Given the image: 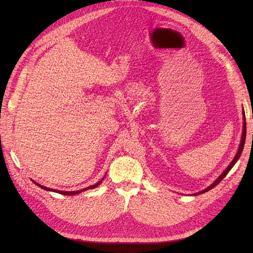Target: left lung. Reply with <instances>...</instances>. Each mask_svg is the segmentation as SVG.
Instances as JSON below:
<instances>
[{"label": "left lung", "instance_id": "left-lung-1", "mask_svg": "<svg viewBox=\"0 0 253 253\" xmlns=\"http://www.w3.org/2000/svg\"><path fill=\"white\" fill-rule=\"evenodd\" d=\"M243 116H244V123H243V133H242V140H241V143H240V145H239V150H238V153L236 154V157L234 158V160L231 162V164L228 166V168L225 169L222 173H221V175L213 182L212 183L210 187H208L207 189H205L204 191H202V192H200V193H198V194H195V195H200V194H203V193H205V192H207V191H209V190H211V189H213L215 185H217L221 180H222V178L223 177H225V175H227L228 173H229V171L233 168V166L235 165V163L238 161V159L240 158V156H241V154H242V151H243V148H244V144H245V138H246V122H245V115H244V113H243Z\"/></svg>", "mask_w": 253, "mask_h": 253}]
</instances>
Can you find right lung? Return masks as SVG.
Here are the masks:
<instances>
[{"instance_id": "add662e5", "label": "right lung", "mask_w": 253, "mask_h": 253, "mask_svg": "<svg viewBox=\"0 0 253 253\" xmlns=\"http://www.w3.org/2000/svg\"><path fill=\"white\" fill-rule=\"evenodd\" d=\"M37 185H39L40 188H42V189H44V190H46V191H52V192H55V193H58V194H62V195H65V196H71V195H76V194H79V193H81V192H83V191H86V190H89V189H94V188H96L98 184H100V182H101V180L100 181H98L97 183H95V184H93V185H90V187H88V188H86V189H83V190H80V191H74V192H63V191H58V190H53V189H49V188H46V187H43V185H41V184H39V183H37L36 181H34Z\"/></svg>"}]
</instances>
